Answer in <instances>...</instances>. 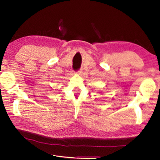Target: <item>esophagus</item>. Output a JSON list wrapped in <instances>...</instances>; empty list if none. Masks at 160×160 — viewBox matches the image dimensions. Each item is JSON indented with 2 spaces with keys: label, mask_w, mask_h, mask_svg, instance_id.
<instances>
[{
  "label": "esophagus",
  "mask_w": 160,
  "mask_h": 160,
  "mask_svg": "<svg viewBox=\"0 0 160 160\" xmlns=\"http://www.w3.org/2000/svg\"><path fill=\"white\" fill-rule=\"evenodd\" d=\"M78 74H79V75H81L82 74V69H80L77 72Z\"/></svg>",
  "instance_id": "1"
}]
</instances>
